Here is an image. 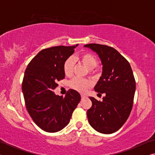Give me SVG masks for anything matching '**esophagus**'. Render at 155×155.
<instances>
[{"instance_id":"1","label":"esophagus","mask_w":155,"mask_h":155,"mask_svg":"<svg viewBox=\"0 0 155 155\" xmlns=\"http://www.w3.org/2000/svg\"><path fill=\"white\" fill-rule=\"evenodd\" d=\"M85 97H86V95H84V94H81V98H82V99L85 98Z\"/></svg>"}]
</instances>
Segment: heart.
<instances>
[{
	"mask_svg": "<svg viewBox=\"0 0 155 155\" xmlns=\"http://www.w3.org/2000/svg\"><path fill=\"white\" fill-rule=\"evenodd\" d=\"M79 61L85 66L87 68L89 69V72L90 74H95L96 71L94 70L97 66L98 61L94 55L90 53H82L79 56ZM74 58L73 57H68L65 59L63 63V69L65 75H71L73 72L74 67ZM71 87L74 90L78 91L80 92H84L85 91L91 87L92 85V82L87 79H82V78H74L70 82Z\"/></svg>",
	"mask_w": 155,
	"mask_h": 155,
	"instance_id": "b5f03b06",
	"label": "heart"
}]
</instances>
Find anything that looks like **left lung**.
<instances>
[{"mask_svg":"<svg viewBox=\"0 0 155 155\" xmlns=\"http://www.w3.org/2000/svg\"><path fill=\"white\" fill-rule=\"evenodd\" d=\"M84 47L96 52L102 64V74L94 87L104 93L103 101L90 97L92 107L87 111L90 126L104 134L121 128L130 115L133 104L135 80L130 63L115 48L107 45L89 44Z\"/></svg>","mask_w":155,"mask_h":155,"instance_id":"8db88e82","label":"left lung"}]
</instances>
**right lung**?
Instances as JSON below:
<instances>
[{"mask_svg": "<svg viewBox=\"0 0 155 155\" xmlns=\"http://www.w3.org/2000/svg\"><path fill=\"white\" fill-rule=\"evenodd\" d=\"M78 46L41 50L25 70L22 90L27 110L34 122L46 132H58L65 128L81 99L74 90H69L64 97L53 92L58 86L57 81L65 78L63 63Z\"/></svg>", "mask_w": 155, "mask_h": 155, "instance_id": "1", "label": "right lung"}]
</instances>
